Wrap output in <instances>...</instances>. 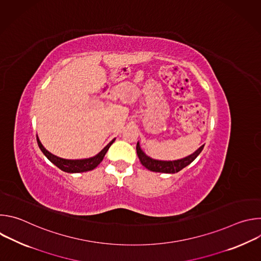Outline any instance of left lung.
Instances as JSON below:
<instances>
[{"label":"left lung","mask_w":261,"mask_h":261,"mask_svg":"<svg viewBox=\"0 0 261 261\" xmlns=\"http://www.w3.org/2000/svg\"><path fill=\"white\" fill-rule=\"evenodd\" d=\"M204 144H202L199 148L187 156L185 158L178 159V160H172V161H164V160H156L153 159L151 157H148L140 147L139 141L136 144V152H137V156L140 160V163L148 170L151 171H155V172H163V173H175L178 172L179 170H181L184 167L188 166L190 163H192L197 156L202 152Z\"/></svg>","instance_id":"1"}]
</instances>
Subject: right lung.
<instances>
[{
  "mask_svg": "<svg viewBox=\"0 0 261 261\" xmlns=\"http://www.w3.org/2000/svg\"><path fill=\"white\" fill-rule=\"evenodd\" d=\"M115 141L111 140L104 148L99 152L96 156L91 157V158H86V159H79V160H68V159H63L60 158L54 154H51L50 152H48L46 148L43 146V144L41 143L39 137L37 136V142H38L39 148L41 150V152L45 155V157L53 163L55 164L57 167H59L61 170L68 172V173H79V172H86V171H90L93 170L94 168H96L103 160L105 154L107 153L109 146L113 144V142Z\"/></svg>",
  "mask_w": 261,
  "mask_h": 261,
  "instance_id": "obj_1",
  "label": "right lung"
}]
</instances>
